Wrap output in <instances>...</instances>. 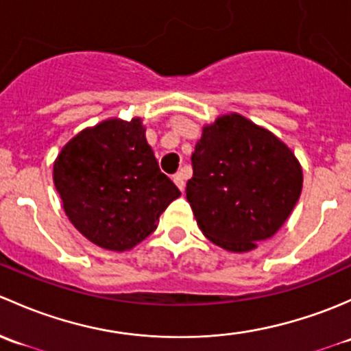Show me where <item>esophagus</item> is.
Segmentation results:
<instances>
[{"label": "esophagus", "mask_w": 351, "mask_h": 351, "mask_svg": "<svg viewBox=\"0 0 351 351\" xmlns=\"http://www.w3.org/2000/svg\"><path fill=\"white\" fill-rule=\"evenodd\" d=\"M172 179H174L176 186L179 187L180 191H184V187H186V174H184V172H177V174H174V177H172Z\"/></svg>", "instance_id": "34e87169"}]
</instances>
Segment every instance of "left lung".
<instances>
[{"instance_id": "1", "label": "left lung", "mask_w": 351, "mask_h": 351, "mask_svg": "<svg viewBox=\"0 0 351 351\" xmlns=\"http://www.w3.org/2000/svg\"><path fill=\"white\" fill-rule=\"evenodd\" d=\"M186 197L206 238L248 252L284 225L302 189L298 158L277 136L240 114L202 130Z\"/></svg>"}]
</instances>
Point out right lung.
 I'll return each instance as SVG.
<instances>
[{"mask_svg":"<svg viewBox=\"0 0 351 351\" xmlns=\"http://www.w3.org/2000/svg\"><path fill=\"white\" fill-rule=\"evenodd\" d=\"M53 182L72 225L117 252L145 240L180 196L158 169L138 118L103 121L74 136L53 164Z\"/></svg>","mask_w":351,"mask_h":351,"instance_id":"add662e5","label":"right lung"}]
</instances>
